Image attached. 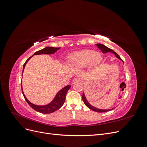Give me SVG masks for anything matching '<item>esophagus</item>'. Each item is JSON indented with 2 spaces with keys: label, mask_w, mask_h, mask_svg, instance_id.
<instances>
[{
  "label": "esophagus",
  "mask_w": 147,
  "mask_h": 147,
  "mask_svg": "<svg viewBox=\"0 0 147 147\" xmlns=\"http://www.w3.org/2000/svg\"><path fill=\"white\" fill-rule=\"evenodd\" d=\"M82 80L80 78H78V77H77V78H75L74 79V82H81Z\"/></svg>",
  "instance_id": "1"
}]
</instances>
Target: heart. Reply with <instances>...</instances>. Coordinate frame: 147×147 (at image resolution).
<instances>
[{
	"mask_svg": "<svg viewBox=\"0 0 147 147\" xmlns=\"http://www.w3.org/2000/svg\"><path fill=\"white\" fill-rule=\"evenodd\" d=\"M102 59V56L100 53H96L93 50H84L71 55L69 59V64L76 67H83L88 64L94 67L99 64Z\"/></svg>",
	"mask_w": 147,
	"mask_h": 147,
	"instance_id": "heart-1",
	"label": "heart"
}]
</instances>
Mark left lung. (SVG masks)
I'll return each mask as SVG.
<instances>
[{"label": "left lung", "mask_w": 147, "mask_h": 147, "mask_svg": "<svg viewBox=\"0 0 147 147\" xmlns=\"http://www.w3.org/2000/svg\"><path fill=\"white\" fill-rule=\"evenodd\" d=\"M96 46H97V47H98V48L100 49V50L102 51V52L103 53H107V52H111V53H113V54H114L115 56H116L117 57H118V59H119L120 60H121V61H123V60L121 59V57H120L119 56V55L117 54V53L116 52H115L113 50H112V49H110V48H108V47H107L106 46H105V45H102V44H100V43H97V44H96ZM82 99H83V102H84V104H85L89 109H90L91 110H93V111H94V112H99V113H101V112H109V111H110V110H112L114 109H109V110H101V109H97V108L94 107L92 106V105L88 102V100H86V97H85V96H84V93H83Z\"/></svg>", "instance_id": "8db88e82"}]
</instances>
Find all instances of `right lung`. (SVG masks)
I'll return each instance as SVG.
<instances>
[{
	"label": "right lung",
	"mask_w": 147,
	"mask_h": 147,
	"mask_svg": "<svg viewBox=\"0 0 147 147\" xmlns=\"http://www.w3.org/2000/svg\"><path fill=\"white\" fill-rule=\"evenodd\" d=\"M60 48H54V47H46L45 48L42 49V50L36 51L34 53V55H42V54H47V55L53 54V53L56 52L57 50H59ZM32 56H30L29 58H28L27 59V61L25 62V63L23 65V71H24L26 63H28V61ZM22 75H23V74H22ZM70 88V85H67V86H65L64 88H63L61 90H60L57 93L56 96L55 97L54 99L52 100L51 102H50V104H48L46 105H43V106L35 105V104H33L31 103V102H30L28 100V99L26 98L25 95L24 94L22 86H21V90H22V93H23L25 100H26V102H28V104L31 107H32L35 111H37V112H38L42 113L47 114V113H51L55 112V111L60 109L61 107L63 105L64 102H65V96L67 94V92Z\"/></svg>",
	"instance_id": "right-lung-1"
}]
</instances>
